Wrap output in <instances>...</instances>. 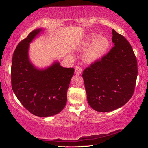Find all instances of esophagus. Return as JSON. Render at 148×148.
I'll return each mask as SVG.
<instances>
[{
    "label": "esophagus",
    "mask_w": 148,
    "mask_h": 148,
    "mask_svg": "<svg viewBox=\"0 0 148 148\" xmlns=\"http://www.w3.org/2000/svg\"><path fill=\"white\" fill-rule=\"evenodd\" d=\"M82 71H83V69L81 66H77L76 67V68H75V72H76V74H81Z\"/></svg>",
    "instance_id": "esophagus-1"
}]
</instances>
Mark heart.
Instances as JSON below:
<instances>
[{
  "label": "heart",
  "instance_id": "heart-1",
  "mask_svg": "<svg viewBox=\"0 0 148 148\" xmlns=\"http://www.w3.org/2000/svg\"><path fill=\"white\" fill-rule=\"evenodd\" d=\"M110 42L106 37L99 36L96 33H90L80 44L83 49L87 48L84 53L87 62H94L103 56L108 50Z\"/></svg>",
  "mask_w": 148,
  "mask_h": 148
}]
</instances>
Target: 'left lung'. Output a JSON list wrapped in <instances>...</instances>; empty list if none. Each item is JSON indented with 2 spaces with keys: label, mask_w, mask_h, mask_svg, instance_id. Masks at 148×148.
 I'll list each match as a JSON object with an SVG mask.
<instances>
[{
  "label": "left lung",
  "mask_w": 148,
  "mask_h": 148,
  "mask_svg": "<svg viewBox=\"0 0 148 148\" xmlns=\"http://www.w3.org/2000/svg\"><path fill=\"white\" fill-rule=\"evenodd\" d=\"M114 46L83 72L87 101L98 112H109L122 107L133 95L138 74L133 48L122 35L112 29Z\"/></svg>",
  "instance_id": "1"
}]
</instances>
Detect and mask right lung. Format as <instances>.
Returning <instances> with one entry per match:
<instances>
[{
  "label": "right lung",
  "instance_id": "add662e5",
  "mask_svg": "<svg viewBox=\"0 0 148 148\" xmlns=\"http://www.w3.org/2000/svg\"><path fill=\"white\" fill-rule=\"evenodd\" d=\"M42 30H33L18 44L13 55L11 78L13 92L23 106L37 116L48 117L65 107L74 69L64 68L59 62L45 69L32 65L28 57L29 45Z\"/></svg>",
  "mask_w": 148,
  "mask_h": 148
}]
</instances>
